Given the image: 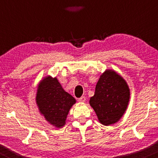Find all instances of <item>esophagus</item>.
I'll return each instance as SVG.
<instances>
[{"instance_id": "1", "label": "esophagus", "mask_w": 158, "mask_h": 158, "mask_svg": "<svg viewBox=\"0 0 158 158\" xmlns=\"http://www.w3.org/2000/svg\"><path fill=\"white\" fill-rule=\"evenodd\" d=\"M78 101H79V102H84L85 101V96H82V97L78 99Z\"/></svg>"}]
</instances>
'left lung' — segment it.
I'll use <instances>...</instances> for the list:
<instances>
[{"label": "left lung", "mask_w": 158, "mask_h": 158, "mask_svg": "<svg viewBox=\"0 0 158 158\" xmlns=\"http://www.w3.org/2000/svg\"><path fill=\"white\" fill-rule=\"evenodd\" d=\"M129 100L130 89L126 81L115 71L107 69L99 77L89 104L99 121L110 126L120 120Z\"/></svg>", "instance_id": "left-lung-1"}]
</instances>
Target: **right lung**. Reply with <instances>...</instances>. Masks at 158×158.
Returning a JSON list of instances; mask_svg holds the SVG:
<instances>
[{"mask_svg":"<svg viewBox=\"0 0 158 158\" xmlns=\"http://www.w3.org/2000/svg\"><path fill=\"white\" fill-rule=\"evenodd\" d=\"M76 99L65 92L57 78L46 76L38 85L36 103L45 120L56 127L65 124L67 115Z\"/></svg>","mask_w":158,"mask_h":158,"instance_id":"right-lung-1","label":"right lung"}]
</instances>
